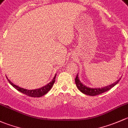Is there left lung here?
<instances>
[{
    "label": "left lung",
    "instance_id": "1",
    "mask_svg": "<svg viewBox=\"0 0 128 128\" xmlns=\"http://www.w3.org/2000/svg\"><path fill=\"white\" fill-rule=\"evenodd\" d=\"M121 80V78H120L119 80H117L116 82H114V83L110 84V85L107 86H105L104 88H89L88 86H86L84 84H83L82 82L80 81V79L78 78V73L76 75V77L75 78V83H76V86L78 88L79 90L82 93L84 94L88 95V96H97V95L100 94L105 92L107 91V90H110V89L113 88V86L116 85L118 82L120 81V80Z\"/></svg>",
    "mask_w": 128,
    "mask_h": 128
}]
</instances>
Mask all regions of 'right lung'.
<instances>
[{
    "label": "right lung",
    "instance_id": "add662e5",
    "mask_svg": "<svg viewBox=\"0 0 128 128\" xmlns=\"http://www.w3.org/2000/svg\"><path fill=\"white\" fill-rule=\"evenodd\" d=\"M56 75H55V76L54 77L53 80L47 84L45 85L44 86L42 87V88H39V89H32V90H29V89H24V88H20V87L14 84L13 82H11V81L7 78L8 81L9 83L11 84L14 88H15L16 90H18V91H20V92L26 94V96H28L30 97H40L42 96H44L45 94H46L51 89V88L53 86L54 84L55 81V77H56Z\"/></svg>",
    "mask_w": 128,
    "mask_h": 128
}]
</instances>
